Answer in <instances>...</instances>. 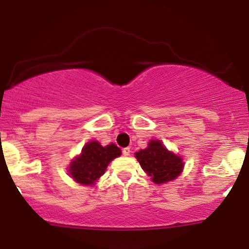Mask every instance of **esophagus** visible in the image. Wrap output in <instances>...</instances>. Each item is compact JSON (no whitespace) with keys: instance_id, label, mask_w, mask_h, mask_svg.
<instances>
[{"instance_id":"34e87169","label":"esophagus","mask_w":249,"mask_h":249,"mask_svg":"<svg viewBox=\"0 0 249 249\" xmlns=\"http://www.w3.org/2000/svg\"><path fill=\"white\" fill-rule=\"evenodd\" d=\"M123 154H124L125 157L130 156V154H131V151H130V148H128V147H125V148H123Z\"/></svg>"}]
</instances>
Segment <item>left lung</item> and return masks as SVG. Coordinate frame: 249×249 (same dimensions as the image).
I'll list each match as a JSON object with an SVG mask.
<instances>
[{"mask_svg":"<svg viewBox=\"0 0 249 249\" xmlns=\"http://www.w3.org/2000/svg\"><path fill=\"white\" fill-rule=\"evenodd\" d=\"M136 158L152 181L158 185L174 180L184 168L182 159L168 151L160 141H151L145 150L136 152Z\"/></svg>","mask_w":249,"mask_h":249,"instance_id":"8db88e82","label":"left lung"}]
</instances>
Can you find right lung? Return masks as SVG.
Here are the masks:
<instances>
[{"label": "right lung", "mask_w": 249, "mask_h": 249, "mask_svg": "<svg viewBox=\"0 0 249 249\" xmlns=\"http://www.w3.org/2000/svg\"><path fill=\"white\" fill-rule=\"evenodd\" d=\"M122 154L115 144L102 146L98 142H89L82 153L71 161L69 174L82 185H93L105 173L107 165Z\"/></svg>", "instance_id": "1"}]
</instances>
